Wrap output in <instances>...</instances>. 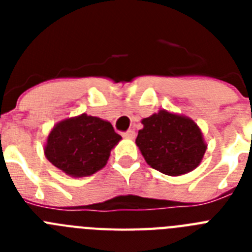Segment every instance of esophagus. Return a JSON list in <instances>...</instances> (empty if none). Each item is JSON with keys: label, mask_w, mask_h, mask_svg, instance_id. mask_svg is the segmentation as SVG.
Returning a JSON list of instances; mask_svg holds the SVG:
<instances>
[{"label": "esophagus", "mask_w": 252, "mask_h": 252, "mask_svg": "<svg viewBox=\"0 0 252 252\" xmlns=\"http://www.w3.org/2000/svg\"><path fill=\"white\" fill-rule=\"evenodd\" d=\"M122 136H124L125 139H135V136H136V133H135V131L128 130V131H126V132L122 133Z\"/></svg>", "instance_id": "34e87169"}]
</instances>
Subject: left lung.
<instances>
[{
	"label": "left lung",
	"instance_id": "1",
	"mask_svg": "<svg viewBox=\"0 0 252 252\" xmlns=\"http://www.w3.org/2000/svg\"><path fill=\"white\" fill-rule=\"evenodd\" d=\"M136 145L149 165L170 177L194 170L204 157L207 144L201 128L187 116L160 110L142 119Z\"/></svg>",
	"mask_w": 252,
	"mask_h": 252
}]
</instances>
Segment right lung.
I'll list each match as a JSON object with an SVG mask.
<instances>
[{"label": "right lung", "instance_id": "1", "mask_svg": "<svg viewBox=\"0 0 252 252\" xmlns=\"http://www.w3.org/2000/svg\"><path fill=\"white\" fill-rule=\"evenodd\" d=\"M121 139L108 121L82 113L62 120L51 128L44 154L64 174L88 177L104 168L111 150Z\"/></svg>", "mask_w": 252, "mask_h": 252}]
</instances>
